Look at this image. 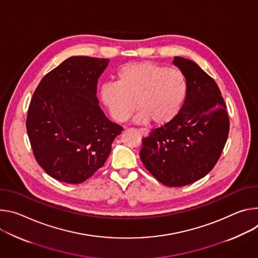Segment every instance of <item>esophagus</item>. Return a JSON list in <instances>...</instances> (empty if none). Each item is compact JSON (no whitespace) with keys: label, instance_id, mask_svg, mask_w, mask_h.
<instances>
[{"label":"esophagus","instance_id":"34e87169","mask_svg":"<svg viewBox=\"0 0 258 258\" xmlns=\"http://www.w3.org/2000/svg\"><path fill=\"white\" fill-rule=\"evenodd\" d=\"M138 130H139V132H140L142 135H144V136H148V135H149V130L146 129V128H139Z\"/></svg>","mask_w":258,"mask_h":258}]
</instances>
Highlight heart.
Returning a JSON list of instances; mask_svg holds the SVG:
<instances>
[{"mask_svg": "<svg viewBox=\"0 0 258 258\" xmlns=\"http://www.w3.org/2000/svg\"><path fill=\"white\" fill-rule=\"evenodd\" d=\"M188 90L187 78L181 71L139 61L122 66L116 73V83L103 84L99 95L114 121L126 122L138 107L139 122L151 121L162 127L177 118Z\"/></svg>", "mask_w": 258, "mask_h": 258, "instance_id": "b5f03b06", "label": "heart"}]
</instances>
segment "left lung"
Returning <instances> with one entry per match:
<instances>
[{
    "mask_svg": "<svg viewBox=\"0 0 258 258\" xmlns=\"http://www.w3.org/2000/svg\"><path fill=\"white\" fill-rule=\"evenodd\" d=\"M188 81V96L175 120L142 139L140 159L167 186H183L204 177L217 163L230 130L226 105L216 82L195 61L174 57Z\"/></svg>",
    "mask_w": 258,
    "mask_h": 258,
    "instance_id": "8db88e82",
    "label": "left lung"
}]
</instances>
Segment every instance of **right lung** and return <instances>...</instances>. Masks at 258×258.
Returning a JSON list of instances; mask_svg holds the SVG:
<instances>
[{"label": "right lung", "instance_id": "1", "mask_svg": "<svg viewBox=\"0 0 258 258\" xmlns=\"http://www.w3.org/2000/svg\"><path fill=\"white\" fill-rule=\"evenodd\" d=\"M108 59L73 56L40 82L26 117L38 164L51 177L78 184L104 165L123 127L98 105L97 81Z\"/></svg>", "mask_w": 258, "mask_h": 258}]
</instances>
